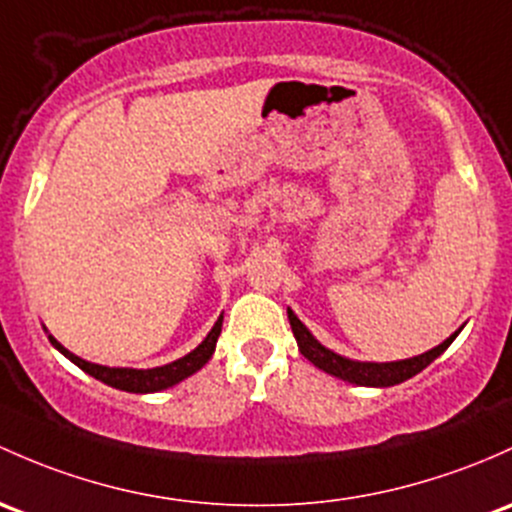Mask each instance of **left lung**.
Segmentation results:
<instances>
[{
  "instance_id": "1",
  "label": "left lung",
  "mask_w": 512,
  "mask_h": 512,
  "mask_svg": "<svg viewBox=\"0 0 512 512\" xmlns=\"http://www.w3.org/2000/svg\"><path fill=\"white\" fill-rule=\"evenodd\" d=\"M287 316H289V324H292L294 338H297L299 351L306 360H311L316 368L324 370L328 375H333V378H341L346 380V383L365 385V387H390V385L405 383V380H410L412 375L422 373L432 360H437L461 331L459 328V331L451 333L444 343H439L437 348H432V351L422 355H414V358L392 360V363H360V360L343 358V355L328 351L326 346H321V343L311 336L309 328L297 319V314H294L292 309H287Z\"/></svg>"
}]
</instances>
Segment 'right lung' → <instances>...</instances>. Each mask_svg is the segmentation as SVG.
I'll list each match as a JSON object with an SVG mask.
<instances>
[{
	"label": "right lung",
	"mask_w": 512,
	"mask_h": 512,
	"mask_svg": "<svg viewBox=\"0 0 512 512\" xmlns=\"http://www.w3.org/2000/svg\"><path fill=\"white\" fill-rule=\"evenodd\" d=\"M220 328H223V316L215 321V326L211 328L203 343L198 348H193L191 353L184 355V358L174 360L169 365H159V368H147V370H137V368H107V365H98V363H88V360L78 358V355L63 348L61 343L56 341L53 336H48V341L58 348L68 360H73L80 370H85L88 375H93L95 380L100 383L117 387V390H125V392H159L166 390V387L181 383L186 380L188 375H193L196 370H201L203 365L211 360V355L215 351V343H218L220 336Z\"/></svg>",
	"instance_id": "add662e5"
}]
</instances>
